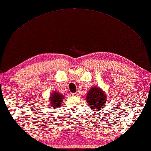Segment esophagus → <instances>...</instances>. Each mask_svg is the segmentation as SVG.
Instances as JSON below:
<instances>
[{
    "mask_svg": "<svg viewBox=\"0 0 151 151\" xmlns=\"http://www.w3.org/2000/svg\"><path fill=\"white\" fill-rule=\"evenodd\" d=\"M72 95H73V96H78V93H72Z\"/></svg>",
    "mask_w": 151,
    "mask_h": 151,
    "instance_id": "34e87169",
    "label": "esophagus"
}]
</instances>
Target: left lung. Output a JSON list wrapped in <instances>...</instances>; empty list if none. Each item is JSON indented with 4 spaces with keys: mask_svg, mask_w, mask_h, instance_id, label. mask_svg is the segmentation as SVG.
<instances>
[{
    "mask_svg": "<svg viewBox=\"0 0 151 151\" xmlns=\"http://www.w3.org/2000/svg\"><path fill=\"white\" fill-rule=\"evenodd\" d=\"M86 101L93 111H99L106 104L107 97L99 87H93L86 95Z\"/></svg>",
    "mask_w": 151,
    "mask_h": 151,
    "instance_id": "obj_1",
    "label": "left lung"
}]
</instances>
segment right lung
I'll return each instance as SVG.
<instances>
[{
  "label": "right lung",
  "instance_id": "obj_1",
  "mask_svg": "<svg viewBox=\"0 0 151 151\" xmlns=\"http://www.w3.org/2000/svg\"><path fill=\"white\" fill-rule=\"evenodd\" d=\"M64 97V95L59 92H52L50 97V102L51 104L50 105H52V107L57 108V107H60Z\"/></svg>",
  "mask_w": 151,
  "mask_h": 151
}]
</instances>
